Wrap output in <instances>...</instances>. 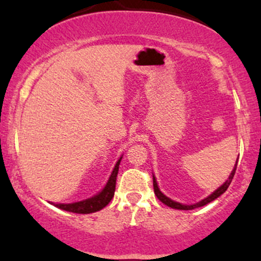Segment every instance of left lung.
I'll list each match as a JSON object with an SVG mask.
<instances>
[{"mask_svg":"<svg viewBox=\"0 0 261 261\" xmlns=\"http://www.w3.org/2000/svg\"><path fill=\"white\" fill-rule=\"evenodd\" d=\"M237 163H238V160H237ZM236 169H237V164H236L234 169H233L232 173H230L228 180L224 182L222 187L218 188L217 190L215 191V193H212L211 195L206 197V199H203L202 201L195 203V205H181V203L175 202V201H173V200L168 199V197H167L166 195H163V194H162L161 191H160V189H158V185H157V181H155V178L153 176V189H154V194H155V196L158 197V200H160V201H162V202L164 203V205L169 206V207H172V208H176V210H194V208H196V207H201V206L207 205L208 202H211V201H214V200H216L218 196L222 195L224 191H226L227 189H228L230 181H232L233 176H234Z\"/></svg>","mask_w":261,"mask_h":261,"instance_id":"1","label":"left lung"}]
</instances>
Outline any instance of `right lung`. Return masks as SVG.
Instances as JSON below:
<instances>
[{"mask_svg": "<svg viewBox=\"0 0 261 261\" xmlns=\"http://www.w3.org/2000/svg\"><path fill=\"white\" fill-rule=\"evenodd\" d=\"M120 161L121 158L118 161V163H116L115 168H114L112 175H110L109 180L107 182L106 188H104L98 195L93 196L88 200H85V201H80L74 203H55L56 207L65 210V211L73 212V214H83V215L97 212L103 207H106L114 196V191H115V185H116V176H118Z\"/></svg>", "mask_w": 261, "mask_h": 261, "instance_id": "add662e5", "label": "right lung"}]
</instances>
